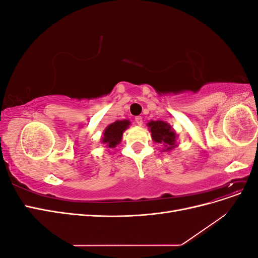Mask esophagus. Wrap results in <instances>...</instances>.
Here are the masks:
<instances>
[{"mask_svg": "<svg viewBox=\"0 0 258 258\" xmlns=\"http://www.w3.org/2000/svg\"><path fill=\"white\" fill-rule=\"evenodd\" d=\"M136 122L139 124V126H142L143 124V118L141 116H137L136 117Z\"/></svg>", "mask_w": 258, "mask_h": 258, "instance_id": "1", "label": "esophagus"}]
</instances>
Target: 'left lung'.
Here are the masks:
<instances>
[{"mask_svg":"<svg viewBox=\"0 0 258 258\" xmlns=\"http://www.w3.org/2000/svg\"><path fill=\"white\" fill-rule=\"evenodd\" d=\"M148 131H151L153 141L162 146L161 152H170L178 145V135L167 121L151 120L147 122Z\"/></svg>","mask_w":258,"mask_h":258,"instance_id":"1","label":"left lung"}]
</instances>
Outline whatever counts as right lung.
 <instances>
[{
	"mask_svg": "<svg viewBox=\"0 0 258 258\" xmlns=\"http://www.w3.org/2000/svg\"><path fill=\"white\" fill-rule=\"evenodd\" d=\"M130 120L122 119L116 120L104 129L103 137L101 139V143L105 144L108 148H115L117 144H119L122 140L123 132L130 126Z\"/></svg>",
	"mask_w": 258,
	"mask_h": 258,
	"instance_id": "add662e5",
	"label": "right lung"
}]
</instances>
